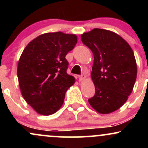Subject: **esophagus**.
Masks as SVG:
<instances>
[{"label":"esophagus","instance_id":"34e87169","mask_svg":"<svg viewBox=\"0 0 148 148\" xmlns=\"http://www.w3.org/2000/svg\"><path fill=\"white\" fill-rule=\"evenodd\" d=\"M78 78H79V81H82V80H84L85 78H86V75H84V74H82V75H80L78 76Z\"/></svg>","mask_w":148,"mask_h":148}]
</instances>
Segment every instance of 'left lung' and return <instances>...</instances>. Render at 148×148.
Instances as JSON below:
<instances>
[{"label":"left lung","mask_w":148,"mask_h":148,"mask_svg":"<svg viewBox=\"0 0 148 148\" xmlns=\"http://www.w3.org/2000/svg\"><path fill=\"white\" fill-rule=\"evenodd\" d=\"M81 37L94 56L91 78L95 93L88 102L98 113H112L133 90L137 74L133 50L123 37L107 30L94 28Z\"/></svg>","instance_id":"1"}]
</instances>
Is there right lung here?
Here are the masks:
<instances>
[{"label":"right lung","instance_id":"1","mask_svg":"<svg viewBox=\"0 0 148 148\" xmlns=\"http://www.w3.org/2000/svg\"><path fill=\"white\" fill-rule=\"evenodd\" d=\"M77 43V37L62 32L40 35L26 46L17 67L23 97L39 114L51 115L63 103L65 92L74 84L67 74L65 58Z\"/></svg>","mask_w":148,"mask_h":148}]
</instances>
